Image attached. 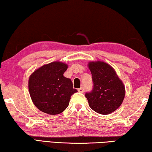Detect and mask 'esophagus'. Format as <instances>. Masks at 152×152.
I'll list each match as a JSON object with an SVG mask.
<instances>
[{
	"label": "esophagus",
	"mask_w": 152,
	"mask_h": 152,
	"mask_svg": "<svg viewBox=\"0 0 152 152\" xmlns=\"http://www.w3.org/2000/svg\"><path fill=\"white\" fill-rule=\"evenodd\" d=\"M78 91L79 92H81V93H83L84 91V87H81V88H80L78 89Z\"/></svg>",
	"instance_id": "1"
}]
</instances>
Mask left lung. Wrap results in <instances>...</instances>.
<instances>
[{
	"label": "left lung",
	"mask_w": 152,
	"mask_h": 152,
	"mask_svg": "<svg viewBox=\"0 0 152 152\" xmlns=\"http://www.w3.org/2000/svg\"><path fill=\"white\" fill-rule=\"evenodd\" d=\"M93 87L85 96L90 107L102 115L110 114L120 107L125 97V87L114 69L102 61L88 64Z\"/></svg>",
	"instance_id": "obj_1"
}]
</instances>
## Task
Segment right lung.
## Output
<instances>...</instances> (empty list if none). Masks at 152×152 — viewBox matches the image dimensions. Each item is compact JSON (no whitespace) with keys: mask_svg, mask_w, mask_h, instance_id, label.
Instances as JSON below:
<instances>
[{"mask_svg":"<svg viewBox=\"0 0 152 152\" xmlns=\"http://www.w3.org/2000/svg\"><path fill=\"white\" fill-rule=\"evenodd\" d=\"M66 64L55 61L35 70L29 80V91L35 107L41 111L57 115L68 107L70 97L78 92L70 78L64 76Z\"/></svg>","mask_w":152,"mask_h":152,"instance_id":"1","label":"right lung"}]
</instances>
